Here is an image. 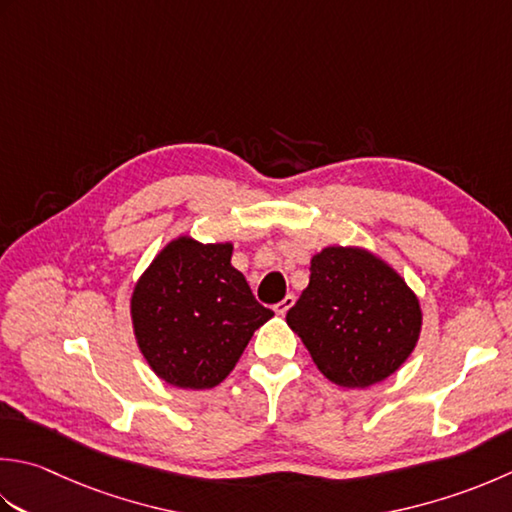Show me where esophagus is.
I'll return each mask as SVG.
<instances>
[{
  "label": "esophagus",
  "mask_w": 512,
  "mask_h": 512,
  "mask_svg": "<svg viewBox=\"0 0 512 512\" xmlns=\"http://www.w3.org/2000/svg\"><path fill=\"white\" fill-rule=\"evenodd\" d=\"M293 304H295V297H293V295H286V297L282 299V302H279V304H275V306H273V310H275L277 315H286L288 310L293 308Z\"/></svg>",
  "instance_id": "esophagus-1"
}]
</instances>
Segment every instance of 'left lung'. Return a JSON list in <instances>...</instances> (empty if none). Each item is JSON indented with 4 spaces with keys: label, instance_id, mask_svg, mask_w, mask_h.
<instances>
[{
    "label": "left lung",
    "instance_id": "1",
    "mask_svg": "<svg viewBox=\"0 0 512 512\" xmlns=\"http://www.w3.org/2000/svg\"><path fill=\"white\" fill-rule=\"evenodd\" d=\"M286 322L330 382L368 388L413 353L422 308L384 259L364 248L328 246L310 259V282Z\"/></svg>",
    "mask_w": 512,
    "mask_h": 512
}]
</instances>
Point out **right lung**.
Instances as JSON below:
<instances>
[{
	"mask_svg": "<svg viewBox=\"0 0 512 512\" xmlns=\"http://www.w3.org/2000/svg\"><path fill=\"white\" fill-rule=\"evenodd\" d=\"M233 244L177 237L135 284L130 317L137 346L166 384L204 390L224 382L273 310L230 264Z\"/></svg>",
	"mask_w": 512,
	"mask_h": 512,
	"instance_id": "right-lung-1",
	"label": "right lung"
}]
</instances>
